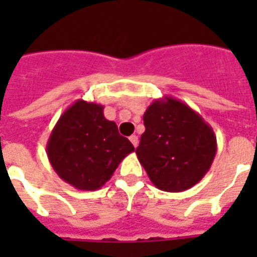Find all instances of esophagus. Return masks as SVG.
Instances as JSON below:
<instances>
[{"mask_svg": "<svg viewBox=\"0 0 257 257\" xmlns=\"http://www.w3.org/2000/svg\"><path fill=\"white\" fill-rule=\"evenodd\" d=\"M129 140H131V143H132L135 148H136L137 145H139V137H137L136 135H132V136L129 137Z\"/></svg>", "mask_w": 257, "mask_h": 257, "instance_id": "34e87169", "label": "esophagus"}]
</instances>
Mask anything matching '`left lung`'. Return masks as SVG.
Listing matches in <instances>:
<instances>
[{"instance_id": "obj_1", "label": "left lung", "mask_w": 257, "mask_h": 257, "mask_svg": "<svg viewBox=\"0 0 257 257\" xmlns=\"http://www.w3.org/2000/svg\"><path fill=\"white\" fill-rule=\"evenodd\" d=\"M137 159L161 191L183 192L209 171L217 151L211 125L183 101L155 100L144 113Z\"/></svg>"}]
</instances>
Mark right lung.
<instances>
[{
	"mask_svg": "<svg viewBox=\"0 0 257 257\" xmlns=\"http://www.w3.org/2000/svg\"><path fill=\"white\" fill-rule=\"evenodd\" d=\"M135 151L104 106L77 100L58 118L46 144L54 172L80 191L100 189L121 161Z\"/></svg>",
	"mask_w": 257,
	"mask_h": 257,
	"instance_id": "add662e5",
	"label": "right lung"
}]
</instances>
